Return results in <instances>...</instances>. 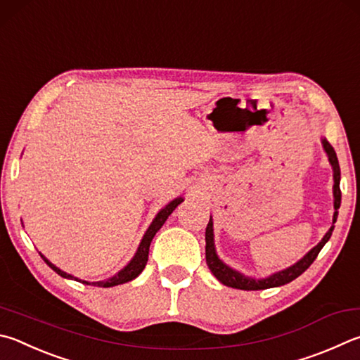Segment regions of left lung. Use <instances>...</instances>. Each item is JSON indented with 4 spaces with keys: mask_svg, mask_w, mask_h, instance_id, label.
Returning <instances> with one entry per match:
<instances>
[{
    "mask_svg": "<svg viewBox=\"0 0 360 360\" xmlns=\"http://www.w3.org/2000/svg\"><path fill=\"white\" fill-rule=\"evenodd\" d=\"M321 141H323L324 151L329 158L332 169H334V209H335V212H334V221H332V224H335L340 202H342V192H340V165H338L337 154L330 143L326 139H323ZM332 231H334V225H332L329 228V231L324 234L321 243L313 247L311 250L307 253L304 258H300L296 264L286 267V269H283V271L272 274V276L266 277V278H253V277L244 276V274H240L239 271H234L233 267L225 264L224 261L219 258L217 252H215V245H214V224H212V217H211L209 219L207 226H206V263L209 266V269H211V272L214 274V277L217 278L220 283L231 286V288L245 290V291L276 288V286H282L285 283L292 282L294 278H297L300 274L309 269L310 264L316 259L318 253L321 252L324 244L330 239Z\"/></svg>",
    "mask_w": 360,
    "mask_h": 360,
    "instance_id": "obj_1",
    "label": "left lung"
}]
</instances>
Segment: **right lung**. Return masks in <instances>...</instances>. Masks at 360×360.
Instances as JSON below:
<instances>
[{"mask_svg":"<svg viewBox=\"0 0 360 360\" xmlns=\"http://www.w3.org/2000/svg\"><path fill=\"white\" fill-rule=\"evenodd\" d=\"M184 201V198L179 197V198H174L173 201H169L168 205L160 209V212L155 215V219L153 220L151 226L148 228V231L145 233V236H143L141 243H140V247L139 250H136L135 257L130 259V263L124 267V269H121L117 274H115L113 277H110L107 280H103V282H86V280H78L77 277L70 276V274H66L64 271H61L60 267H56L55 264H51L50 261L44 257V255H41L42 259L47 263L51 269H53L58 276H61L64 278H70V280H77V282H82V283H86V285H91V286H102V288H110V286H116V285H122V283H127L130 282V280L136 278L141 274V271L145 269V266L148 263V253H149V245H151V240L155 236V233H158L162 225L165 224V220L168 219V215L172 214L176 207H178V205H181V202Z\"/></svg>","mask_w":360,"mask_h":360,"instance_id":"add662e5","label":"right lung"}]
</instances>
